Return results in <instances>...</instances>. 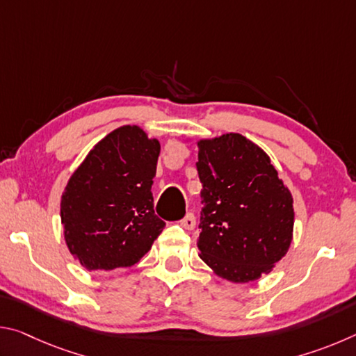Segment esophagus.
Instances as JSON below:
<instances>
[{
    "label": "esophagus",
    "instance_id": "esophagus-1",
    "mask_svg": "<svg viewBox=\"0 0 356 356\" xmlns=\"http://www.w3.org/2000/svg\"><path fill=\"white\" fill-rule=\"evenodd\" d=\"M180 226L188 229V231H191V229H195L196 226V220H195V215H193L191 212L186 213L182 220H180Z\"/></svg>",
    "mask_w": 356,
    "mask_h": 356
}]
</instances>
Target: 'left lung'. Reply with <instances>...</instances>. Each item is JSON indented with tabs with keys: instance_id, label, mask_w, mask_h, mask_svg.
Returning a JSON list of instances; mask_svg holds the SVG:
<instances>
[{
	"instance_id": "obj_1",
	"label": "left lung",
	"mask_w": 356,
	"mask_h": 356,
	"mask_svg": "<svg viewBox=\"0 0 356 356\" xmlns=\"http://www.w3.org/2000/svg\"><path fill=\"white\" fill-rule=\"evenodd\" d=\"M200 257L220 278L246 284L273 270L293 237V197L270 156L240 134L201 138Z\"/></svg>"
}]
</instances>
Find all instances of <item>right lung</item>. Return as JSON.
<instances>
[{
    "label": "right lung",
    "instance_id": "obj_1",
    "mask_svg": "<svg viewBox=\"0 0 356 356\" xmlns=\"http://www.w3.org/2000/svg\"><path fill=\"white\" fill-rule=\"evenodd\" d=\"M159 155L156 138L122 125L102 138L70 176L61 225L70 254L88 272L131 267L163 231L150 193Z\"/></svg>",
    "mask_w": 356,
    "mask_h": 356
}]
</instances>
